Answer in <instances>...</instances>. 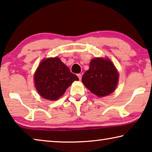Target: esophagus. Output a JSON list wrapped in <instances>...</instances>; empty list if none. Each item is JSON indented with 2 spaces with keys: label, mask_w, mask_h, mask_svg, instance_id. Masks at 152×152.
<instances>
[{
  "label": "esophagus",
  "mask_w": 152,
  "mask_h": 152,
  "mask_svg": "<svg viewBox=\"0 0 152 152\" xmlns=\"http://www.w3.org/2000/svg\"><path fill=\"white\" fill-rule=\"evenodd\" d=\"M77 76H78V77H79V80H81V78H82V75L81 74H77Z\"/></svg>",
  "instance_id": "esophagus-1"
}]
</instances>
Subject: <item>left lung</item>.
<instances>
[{
  "instance_id": "left-lung-1",
  "label": "left lung",
  "mask_w": 152,
  "mask_h": 152,
  "mask_svg": "<svg viewBox=\"0 0 152 152\" xmlns=\"http://www.w3.org/2000/svg\"><path fill=\"white\" fill-rule=\"evenodd\" d=\"M82 82L91 92L104 97L115 90L118 73L109 58H95L90 61L89 70L82 77Z\"/></svg>"
}]
</instances>
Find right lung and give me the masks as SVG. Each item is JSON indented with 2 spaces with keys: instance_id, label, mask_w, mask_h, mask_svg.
<instances>
[{
  "instance_id": "right-lung-1",
  "label": "right lung",
  "mask_w": 152,
  "mask_h": 152,
  "mask_svg": "<svg viewBox=\"0 0 152 152\" xmlns=\"http://www.w3.org/2000/svg\"><path fill=\"white\" fill-rule=\"evenodd\" d=\"M36 88L42 98L56 100L78 77L57 57L43 59L34 74Z\"/></svg>"
}]
</instances>
